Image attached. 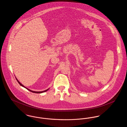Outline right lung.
Listing matches in <instances>:
<instances>
[{
    "instance_id": "right-lung-1",
    "label": "right lung",
    "mask_w": 127,
    "mask_h": 127,
    "mask_svg": "<svg viewBox=\"0 0 127 127\" xmlns=\"http://www.w3.org/2000/svg\"><path fill=\"white\" fill-rule=\"evenodd\" d=\"M17 81L18 82V83H19V84L20 85V86H21L22 87H24V88H26L27 90H28V91H31V92H33V93H42V92H45V91H48V90H45V91H31L30 90H29L28 89H27V88H26V87H25L23 85H22L19 81H18V80L17 79Z\"/></svg>"
}]
</instances>
